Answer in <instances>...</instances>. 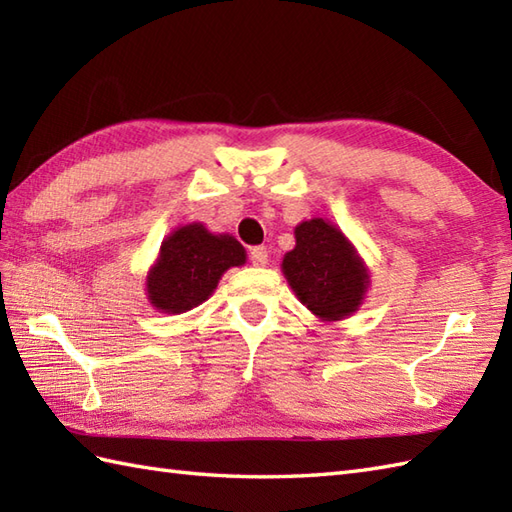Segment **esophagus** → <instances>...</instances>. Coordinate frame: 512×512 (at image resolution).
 I'll list each match as a JSON object with an SVG mask.
<instances>
[{
	"mask_svg": "<svg viewBox=\"0 0 512 512\" xmlns=\"http://www.w3.org/2000/svg\"><path fill=\"white\" fill-rule=\"evenodd\" d=\"M250 262H253V266H266L268 264V248L266 246L250 248Z\"/></svg>",
	"mask_w": 512,
	"mask_h": 512,
	"instance_id": "1",
	"label": "esophagus"
}]
</instances>
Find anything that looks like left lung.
Segmentation results:
<instances>
[{
  "instance_id": "1",
  "label": "left lung",
  "mask_w": 512,
  "mask_h": 512,
  "mask_svg": "<svg viewBox=\"0 0 512 512\" xmlns=\"http://www.w3.org/2000/svg\"><path fill=\"white\" fill-rule=\"evenodd\" d=\"M297 244L284 255L281 270L297 299L321 321H341L363 303L369 275L339 228L312 217L295 228Z\"/></svg>"
}]
</instances>
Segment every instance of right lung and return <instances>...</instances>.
<instances>
[{
  "label": "right lung",
  "mask_w": 512,
  "mask_h": 512,
  "mask_svg": "<svg viewBox=\"0 0 512 512\" xmlns=\"http://www.w3.org/2000/svg\"><path fill=\"white\" fill-rule=\"evenodd\" d=\"M242 264L246 250L233 235H213L200 222L180 226L162 242L149 270V303L160 312H187L213 295L228 268Z\"/></svg>",
  "instance_id": "obj_1"
}]
</instances>
